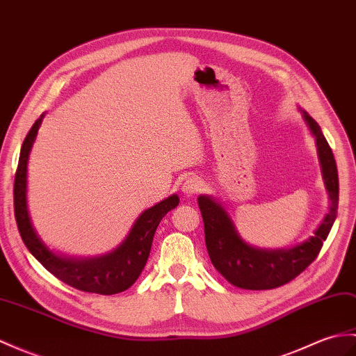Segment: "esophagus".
Segmentation results:
<instances>
[{
	"label": "esophagus",
	"mask_w": 356,
	"mask_h": 356,
	"mask_svg": "<svg viewBox=\"0 0 356 356\" xmlns=\"http://www.w3.org/2000/svg\"><path fill=\"white\" fill-rule=\"evenodd\" d=\"M202 188H203V184H202L200 179L195 177V176H189L184 181V185H181V191H184V194H186L188 197H191V195H195V194L200 193Z\"/></svg>",
	"instance_id": "obj_1"
}]
</instances>
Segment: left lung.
Segmentation results:
<instances>
[{"instance_id": "obj_1", "label": "left lung", "mask_w": 356, "mask_h": 356, "mask_svg": "<svg viewBox=\"0 0 356 356\" xmlns=\"http://www.w3.org/2000/svg\"><path fill=\"white\" fill-rule=\"evenodd\" d=\"M312 135L316 136L318 158L323 170L325 185L330 198V211L321 221L316 235L307 243L290 250H259L245 244L238 235L226 211L212 198L198 197V208L204 225V241L211 262L220 275L230 284L244 290H271L282 286L297 277L317 258L323 241L337 218L338 208V171L334 153L330 150L320 126L307 112H303Z\"/></svg>"}]
</instances>
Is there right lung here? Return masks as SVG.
<instances>
[{"instance_id":"right-lung-1","label":"right lung","mask_w":356,"mask_h":356,"mask_svg":"<svg viewBox=\"0 0 356 356\" xmlns=\"http://www.w3.org/2000/svg\"><path fill=\"white\" fill-rule=\"evenodd\" d=\"M42 117L33 124L29 134L24 139L18 168L15 175L13 185V204L15 218L18 225L19 235L30 253L42 264V266L54 275L63 284L76 288L79 291L95 293L103 296L118 294L126 291L135 284L140 271L145 267V262L150 254L152 243L156 229L161 220L179 204V197L171 195L165 198L153 208L140 213L135 226L131 227L126 238L117 250L95 259H66L49 252L42 241L38 238L27 211V161L31 150L33 140L38 135Z\"/></svg>"}]
</instances>
